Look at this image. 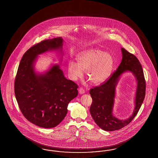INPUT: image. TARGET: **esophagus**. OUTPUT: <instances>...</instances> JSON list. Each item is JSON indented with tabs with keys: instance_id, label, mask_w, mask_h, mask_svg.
Masks as SVG:
<instances>
[{
	"instance_id": "esophagus-1",
	"label": "esophagus",
	"mask_w": 158,
	"mask_h": 158,
	"mask_svg": "<svg viewBox=\"0 0 158 158\" xmlns=\"http://www.w3.org/2000/svg\"><path fill=\"white\" fill-rule=\"evenodd\" d=\"M79 92L80 94H84L85 91V90H84L82 87H80V88L79 89Z\"/></svg>"
}]
</instances>
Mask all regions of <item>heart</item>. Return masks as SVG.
Returning a JSON list of instances; mask_svg holds the SVG:
<instances>
[{
    "mask_svg": "<svg viewBox=\"0 0 158 158\" xmlns=\"http://www.w3.org/2000/svg\"><path fill=\"white\" fill-rule=\"evenodd\" d=\"M77 64L69 61L68 70L69 77L76 81L86 72L87 78L94 85H100L110 77L114 61L110 53L99 49H89L80 53L77 58Z\"/></svg>",
    "mask_w": 158,
    "mask_h": 158,
    "instance_id": "b5f03b06",
    "label": "heart"
}]
</instances>
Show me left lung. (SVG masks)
I'll return each instance as SVG.
<instances>
[{
    "label": "left lung",
    "mask_w": 158,
    "mask_h": 158,
    "mask_svg": "<svg viewBox=\"0 0 158 158\" xmlns=\"http://www.w3.org/2000/svg\"><path fill=\"white\" fill-rule=\"evenodd\" d=\"M121 50L122 60L117 69L106 81L90 90L93 100L90 108L91 116L101 129L107 131L119 130L129 124L137 114L145 96L146 83L140 62L134 54L129 53L124 48H122ZM127 71L134 75L138 81L135 108L129 118L120 120L112 114L115 88L119 76Z\"/></svg>",
    "instance_id": "1"
}]
</instances>
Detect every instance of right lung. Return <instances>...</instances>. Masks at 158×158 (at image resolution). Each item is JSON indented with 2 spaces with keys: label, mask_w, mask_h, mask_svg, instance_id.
Listing matches in <instances>:
<instances>
[{
  "label": "right lung",
  "mask_w": 158,
  "mask_h": 158,
  "mask_svg": "<svg viewBox=\"0 0 158 158\" xmlns=\"http://www.w3.org/2000/svg\"><path fill=\"white\" fill-rule=\"evenodd\" d=\"M61 37L44 40L24 53L19 62L15 82V96L24 117L33 124L52 128L67 115L69 102L77 96L78 86L66 79L58 65L44 74L35 72L38 56L48 50L60 49Z\"/></svg>",
  "instance_id": "right-lung-1"
}]
</instances>
